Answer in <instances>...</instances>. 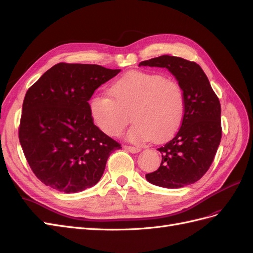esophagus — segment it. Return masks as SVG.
Returning <instances> with one entry per match:
<instances>
[{"instance_id":"esophagus-1","label":"esophagus","mask_w":253,"mask_h":253,"mask_svg":"<svg viewBox=\"0 0 253 253\" xmlns=\"http://www.w3.org/2000/svg\"><path fill=\"white\" fill-rule=\"evenodd\" d=\"M125 149L126 151H128V152H131V153H138V152L141 151L140 148H138V147H132V145H125Z\"/></svg>"}]
</instances>
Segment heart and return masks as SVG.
<instances>
[{"label": "heart", "instance_id": "1", "mask_svg": "<svg viewBox=\"0 0 253 253\" xmlns=\"http://www.w3.org/2000/svg\"><path fill=\"white\" fill-rule=\"evenodd\" d=\"M110 91L111 95L96 94L89 102L91 117L106 135H121L133 117L135 124L127 134L129 140L164 141L182 124L186 94L175 79L132 71L115 81Z\"/></svg>", "mask_w": 253, "mask_h": 253}]
</instances>
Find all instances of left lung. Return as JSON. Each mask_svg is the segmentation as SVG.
I'll return each instance as SVG.
<instances>
[{"label": "left lung", "mask_w": 253, "mask_h": 253, "mask_svg": "<svg viewBox=\"0 0 253 253\" xmlns=\"http://www.w3.org/2000/svg\"><path fill=\"white\" fill-rule=\"evenodd\" d=\"M166 67L186 94V113L173 139L157 150L162 164L145 178L164 188H181L200 180L209 170L221 139L220 103L202 67L193 61L160 56L139 66Z\"/></svg>", "instance_id": "1"}]
</instances>
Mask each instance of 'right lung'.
I'll return each mask as SVG.
<instances>
[{
    "label": "right lung",
    "mask_w": 253,
    "mask_h": 253,
    "mask_svg": "<svg viewBox=\"0 0 253 253\" xmlns=\"http://www.w3.org/2000/svg\"><path fill=\"white\" fill-rule=\"evenodd\" d=\"M120 70L61 62L28 88L19 140L27 163L44 185L64 193L93 187L121 144L94 125L88 100Z\"/></svg>",
    "instance_id": "add662e5"
}]
</instances>
